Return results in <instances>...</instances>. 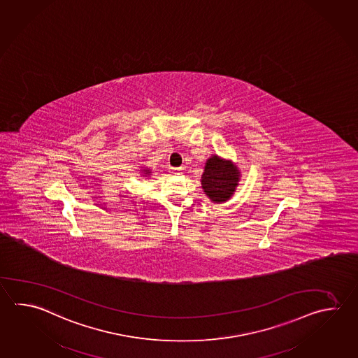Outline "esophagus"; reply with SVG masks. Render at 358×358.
I'll list each match as a JSON object with an SVG mask.
<instances>
[{
  "label": "esophagus",
  "instance_id": "34e87169",
  "mask_svg": "<svg viewBox=\"0 0 358 358\" xmlns=\"http://www.w3.org/2000/svg\"><path fill=\"white\" fill-rule=\"evenodd\" d=\"M172 169V173H176V172H177V171H178V169Z\"/></svg>",
  "mask_w": 358,
  "mask_h": 358
}]
</instances>
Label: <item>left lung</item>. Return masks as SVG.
<instances>
[{
	"mask_svg": "<svg viewBox=\"0 0 358 358\" xmlns=\"http://www.w3.org/2000/svg\"><path fill=\"white\" fill-rule=\"evenodd\" d=\"M238 181L239 172L230 161L222 159L217 155H213L208 159L201 177V185L211 201L220 203L229 200L236 191Z\"/></svg>",
	"mask_w": 358,
	"mask_h": 358,
	"instance_id": "left-lung-1",
	"label": "left lung"
}]
</instances>
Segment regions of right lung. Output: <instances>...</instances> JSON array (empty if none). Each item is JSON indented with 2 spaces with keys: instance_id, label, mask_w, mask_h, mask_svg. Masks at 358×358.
<instances>
[{
  "instance_id": "1",
  "label": "right lung",
  "mask_w": 358,
  "mask_h": 358,
  "mask_svg": "<svg viewBox=\"0 0 358 358\" xmlns=\"http://www.w3.org/2000/svg\"><path fill=\"white\" fill-rule=\"evenodd\" d=\"M144 172H147V173H149L148 169H145V171H144Z\"/></svg>"
}]
</instances>
